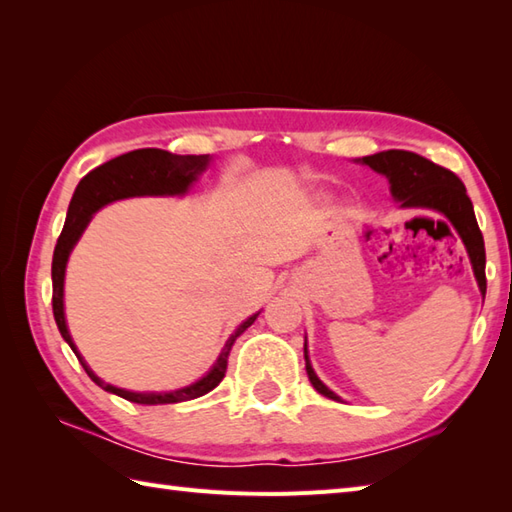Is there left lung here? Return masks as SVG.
<instances>
[{
    "instance_id": "obj_1",
    "label": "left lung",
    "mask_w": 512,
    "mask_h": 512,
    "mask_svg": "<svg viewBox=\"0 0 512 512\" xmlns=\"http://www.w3.org/2000/svg\"><path fill=\"white\" fill-rule=\"evenodd\" d=\"M365 165L374 171L383 173L391 182V193L402 206H418V209H433L447 215L458 228L462 242L466 246V253L471 257L473 273L477 284H480L482 295H486V250H484V237L480 226H477L473 202L466 195V187L462 180L455 176L453 171L444 169L436 162L422 158L413 151L402 149H389L380 151L374 156L363 158ZM306 356V372L312 387L323 394L325 398L341 400L339 396L325 387L314 374V369L308 361V350H303Z\"/></svg>"
}]
</instances>
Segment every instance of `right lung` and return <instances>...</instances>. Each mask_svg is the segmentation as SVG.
I'll return each instance as SVG.
<instances>
[{"label": "right lung", "mask_w": 512, "mask_h": 512, "mask_svg": "<svg viewBox=\"0 0 512 512\" xmlns=\"http://www.w3.org/2000/svg\"><path fill=\"white\" fill-rule=\"evenodd\" d=\"M206 165H209V156H178L162 149H136L110 162H105V165L92 169L88 176L79 182V187H76L72 195L68 217H65V226L57 239V246H54L52 312L61 336L68 341L76 358H79L83 369L88 372V376L96 385L103 387L105 391H112V394L121 396L129 402H138V405H171V402H184V400H193L209 394L211 389H215L222 383L228 367V356H231L237 336L244 334L250 325L255 323L257 314L248 317L242 325H239L231 339L226 341L224 350L220 358H217V363L213 365L211 372L202 380H198V383L178 391H167V394H136V391H125L105 383V380H101L88 365H85L81 354L76 352L72 336L68 332V325H65V317H63L65 264H68V255L72 246L76 244V239L81 237L83 228L90 222V217L99 211L101 206L121 198H132V195H182L189 189V184L206 169Z\"/></svg>", "instance_id": "right-lung-1"}]
</instances>
